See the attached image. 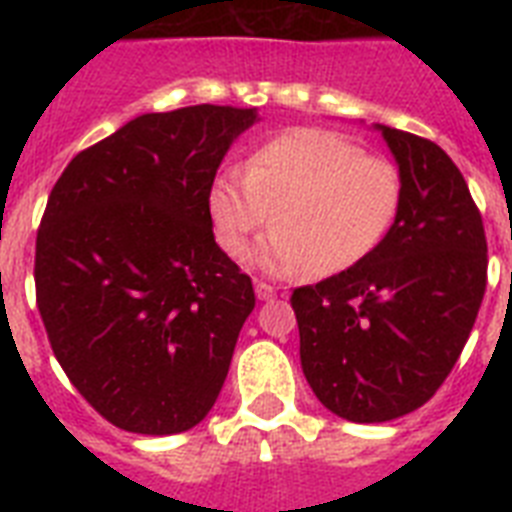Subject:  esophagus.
<instances>
[{
	"label": "esophagus",
	"instance_id": "obj_1",
	"mask_svg": "<svg viewBox=\"0 0 512 512\" xmlns=\"http://www.w3.org/2000/svg\"><path fill=\"white\" fill-rule=\"evenodd\" d=\"M255 295H257V300H271V297H276V287L265 284V281H257Z\"/></svg>",
	"mask_w": 512,
	"mask_h": 512
}]
</instances>
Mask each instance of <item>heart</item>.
<instances>
[{"instance_id":"obj_1","label":"heart","mask_w":512,"mask_h":512,"mask_svg":"<svg viewBox=\"0 0 512 512\" xmlns=\"http://www.w3.org/2000/svg\"><path fill=\"white\" fill-rule=\"evenodd\" d=\"M398 204L396 167L327 130L284 132L247 156L244 175L220 170L207 188L209 225L231 257L247 252L273 209L276 228L255 263L276 276L348 271L385 239Z\"/></svg>"}]
</instances>
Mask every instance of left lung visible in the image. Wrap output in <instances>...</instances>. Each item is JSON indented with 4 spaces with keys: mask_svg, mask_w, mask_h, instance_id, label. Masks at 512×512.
<instances>
[{
    "mask_svg": "<svg viewBox=\"0 0 512 512\" xmlns=\"http://www.w3.org/2000/svg\"><path fill=\"white\" fill-rule=\"evenodd\" d=\"M401 175L396 220L348 271L292 292L300 364L329 412L388 422L449 377L486 292V233L457 164L433 140L374 124Z\"/></svg>",
    "mask_w": 512,
    "mask_h": 512,
    "instance_id": "obj_1",
    "label": "left lung"
}]
</instances>
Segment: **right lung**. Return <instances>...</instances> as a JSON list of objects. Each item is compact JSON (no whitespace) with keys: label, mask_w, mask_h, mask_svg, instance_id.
<instances>
[{"label":"right lung","mask_w":512,"mask_h":512,"mask_svg":"<svg viewBox=\"0 0 512 512\" xmlns=\"http://www.w3.org/2000/svg\"><path fill=\"white\" fill-rule=\"evenodd\" d=\"M255 108L132 119L71 159L36 233V305L52 353L111 425L172 436L215 406L247 273L215 244L207 188Z\"/></svg>","instance_id":"add662e5"}]
</instances>
